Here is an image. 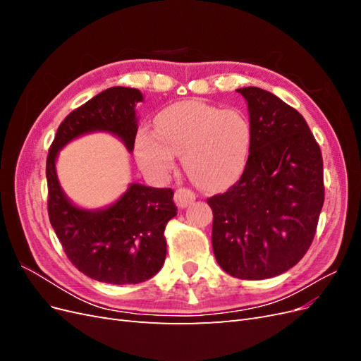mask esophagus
<instances>
[{"mask_svg": "<svg viewBox=\"0 0 361 361\" xmlns=\"http://www.w3.org/2000/svg\"><path fill=\"white\" fill-rule=\"evenodd\" d=\"M194 200H195V194L188 188H179L176 190V192H174V202H176V204L180 207V209L190 206Z\"/></svg>", "mask_w": 361, "mask_h": 361, "instance_id": "34e87169", "label": "esophagus"}]
</instances>
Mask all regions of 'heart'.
Returning a JSON list of instances; mask_svg holds the SVG:
<instances>
[{"label": "heart", "instance_id": "b5f03b06", "mask_svg": "<svg viewBox=\"0 0 361 361\" xmlns=\"http://www.w3.org/2000/svg\"><path fill=\"white\" fill-rule=\"evenodd\" d=\"M253 129L236 108L197 101L174 104L155 117V133L141 129L135 141L138 164L164 179L182 155L185 171L203 190H220L241 176L251 150Z\"/></svg>", "mask_w": 361, "mask_h": 361}]
</instances>
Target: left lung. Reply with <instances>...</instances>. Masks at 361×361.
Wrapping results in <instances>:
<instances>
[{
  "mask_svg": "<svg viewBox=\"0 0 361 361\" xmlns=\"http://www.w3.org/2000/svg\"><path fill=\"white\" fill-rule=\"evenodd\" d=\"M253 140L243 176L207 199L212 248L227 274L264 280L295 267L309 250L324 204V164L304 117L259 87L238 89Z\"/></svg>",
  "mask_w": 361,
  "mask_h": 361,
  "instance_id": "obj_1",
  "label": "left lung"
}]
</instances>
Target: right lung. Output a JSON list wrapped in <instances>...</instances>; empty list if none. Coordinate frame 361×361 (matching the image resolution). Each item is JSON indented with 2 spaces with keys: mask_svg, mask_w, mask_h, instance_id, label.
<instances>
[{
  "mask_svg": "<svg viewBox=\"0 0 361 361\" xmlns=\"http://www.w3.org/2000/svg\"><path fill=\"white\" fill-rule=\"evenodd\" d=\"M137 89L111 87L92 97L63 120L47 159L48 214L64 253L82 274L111 285H137L154 277L167 253L164 228L178 214L173 190L129 183L116 203L82 209L60 187L56 161L72 140L90 133H110L134 150Z\"/></svg>",
  "mask_w": 361,
  "mask_h": 361,
  "instance_id": "right-lung-1",
  "label": "right lung"
}]
</instances>
